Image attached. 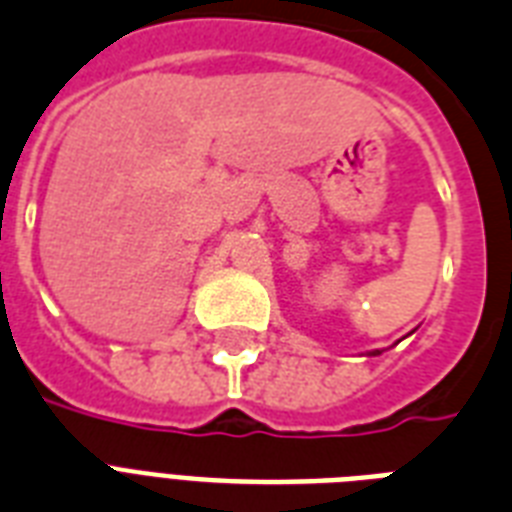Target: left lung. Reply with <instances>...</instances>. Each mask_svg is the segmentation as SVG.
Listing matches in <instances>:
<instances>
[{"instance_id": "obj_1", "label": "left lung", "mask_w": 512, "mask_h": 512, "mask_svg": "<svg viewBox=\"0 0 512 512\" xmlns=\"http://www.w3.org/2000/svg\"><path fill=\"white\" fill-rule=\"evenodd\" d=\"M374 355H379V352H374Z\"/></svg>"}]
</instances>
